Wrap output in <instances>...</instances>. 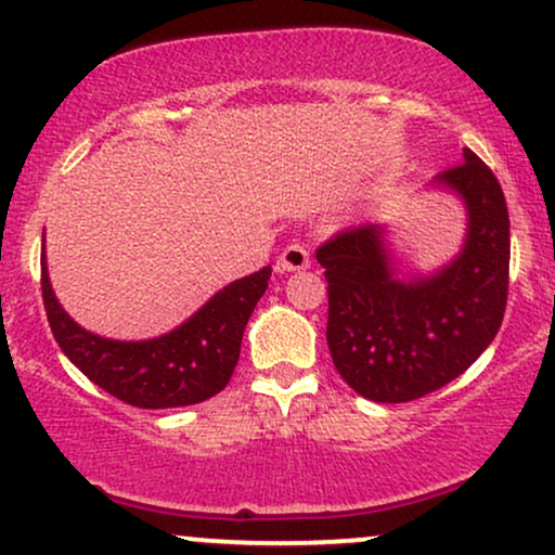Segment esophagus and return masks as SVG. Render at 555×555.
Here are the masks:
<instances>
[{
  "instance_id": "esophagus-1",
  "label": "esophagus",
  "mask_w": 555,
  "mask_h": 555,
  "mask_svg": "<svg viewBox=\"0 0 555 555\" xmlns=\"http://www.w3.org/2000/svg\"><path fill=\"white\" fill-rule=\"evenodd\" d=\"M310 266V253L308 247L299 245V242H292L282 250V256L276 260V271L279 273H289V271H302Z\"/></svg>"
}]
</instances>
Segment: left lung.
<instances>
[{"instance_id":"8db88e82","label":"left lung","mask_w":555,"mask_h":555,"mask_svg":"<svg viewBox=\"0 0 555 555\" xmlns=\"http://www.w3.org/2000/svg\"><path fill=\"white\" fill-rule=\"evenodd\" d=\"M467 208L462 253L430 276L399 279L384 227L336 232L315 250L326 269V339L336 371L360 397L401 404L467 371L499 334L508 295V208L495 175L464 162L433 180Z\"/></svg>"}]
</instances>
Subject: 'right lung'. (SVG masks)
I'll use <instances>...</instances> for the list:
<instances>
[{"mask_svg": "<svg viewBox=\"0 0 555 555\" xmlns=\"http://www.w3.org/2000/svg\"><path fill=\"white\" fill-rule=\"evenodd\" d=\"M271 266L237 279L169 334L114 341L80 328L56 302L41 258V292L49 326L82 375L119 401L143 410H171L216 397L232 378L247 321L263 297Z\"/></svg>", "mask_w": 555, "mask_h": 555, "instance_id": "right-lung-1", "label": "right lung"}]
</instances>
